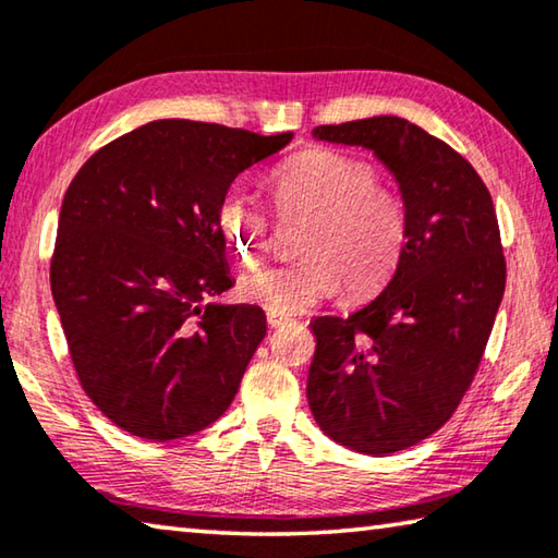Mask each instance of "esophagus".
<instances>
[{"label":"esophagus","mask_w":558,"mask_h":558,"mask_svg":"<svg viewBox=\"0 0 558 558\" xmlns=\"http://www.w3.org/2000/svg\"><path fill=\"white\" fill-rule=\"evenodd\" d=\"M288 323H290V317H288V315L268 313V325H270V327H282V325H288Z\"/></svg>","instance_id":"esophagus-1"}]
</instances>
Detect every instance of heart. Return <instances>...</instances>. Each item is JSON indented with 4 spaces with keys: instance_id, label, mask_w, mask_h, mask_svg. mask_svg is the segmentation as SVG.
<instances>
[{
    "instance_id": "1",
    "label": "heart",
    "mask_w": 558,
    "mask_h": 558,
    "mask_svg": "<svg viewBox=\"0 0 558 558\" xmlns=\"http://www.w3.org/2000/svg\"><path fill=\"white\" fill-rule=\"evenodd\" d=\"M268 196L282 223H302L288 266H260L241 280V298L268 313L295 315L335 298H366L399 270L411 235L401 189L379 182L376 169L339 149H305L272 169ZM219 223L243 263L270 251L272 216L239 192L226 194Z\"/></svg>"
}]
</instances>
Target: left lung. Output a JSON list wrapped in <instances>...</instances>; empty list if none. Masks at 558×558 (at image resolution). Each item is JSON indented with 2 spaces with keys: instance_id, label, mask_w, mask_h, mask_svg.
<instances>
[{
  "instance_id": "obj_1",
  "label": "left lung",
  "mask_w": 558,
  "mask_h": 558,
  "mask_svg": "<svg viewBox=\"0 0 558 558\" xmlns=\"http://www.w3.org/2000/svg\"><path fill=\"white\" fill-rule=\"evenodd\" d=\"M313 137L372 149L409 202V245L381 295L310 323L317 426L339 446L389 456L436 433L475 379L507 280L497 214L468 159L409 120L319 125Z\"/></svg>"
}]
</instances>
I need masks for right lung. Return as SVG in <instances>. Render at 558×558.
I'll return each mask as SVG.
<instances>
[{"label": "right lung", "mask_w": 558, "mask_h": 558, "mask_svg": "<svg viewBox=\"0 0 558 558\" xmlns=\"http://www.w3.org/2000/svg\"><path fill=\"white\" fill-rule=\"evenodd\" d=\"M292 140L155 120L100 147L59 214L51 292L88 399L147 440L192 436L229 409L266 337L233 282L219 211L235 177Z\"/></svg>", "instance_id": "1"}]
</instances>
